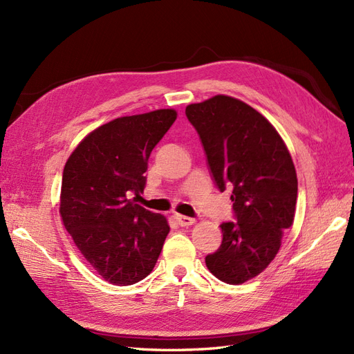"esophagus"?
I'll return each mask as SVG.
<instances>
[{"label":"esophagus","instance_id":"esophagus-1","mask_svg":"<svg viewBox=\"0 0 354 354\" xmlns=\"http://www.w3.org/2000/svg\"><path fill=\"white\" fill-rule=\"evenodd\" d=\"M174 220L180 224L181 227L192 226V224L195 223V218H190V217H186V216H181V214H176V216H174Z\"/></svg>","mask_w":354,"mask_h":354}]
</instances>
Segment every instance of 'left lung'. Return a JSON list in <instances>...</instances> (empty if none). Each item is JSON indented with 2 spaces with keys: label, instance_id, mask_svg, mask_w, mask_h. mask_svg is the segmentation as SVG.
I'll return each mask as SVG.
<instances>
[{
  "label": "left lung",
  "instance_id": "8db88e82",
  "mask_svg": "<svg viewBox=\"0 0 354 354\" xmlns=\"http://www.w3.org/2000/svg\"><path fill=\"white\" fill-rule=\"evenodd\" d=\"M186 116L217 189H232L236 220L220 224L221 245L205 263L221 282L239 285L272 263L292 226L298 190L292 158L274 127L238 99L214 95L189 104Z\"/></svg>",
  "mask_w": 354,
  "mask_h": 354
}]
</instances>
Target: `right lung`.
<instances>
[{
    "label": "right lung",
    "mask_w": 354,
    "mask_h": 354,
    "mask_svg": "<svg viewBox=\"0 0 354 354\" xmlns=\"http://www.w3.org/2000/svg\"><path fill=\"white\" fill-rule=\"evenodd\" d=\"M176 118L173 109L116 118L85 137L63 169V224L84 259L113 285L145 279L162 251L167 218L128 196L143 194L149 156Z\"/></svg>",
    "instance_id": "1"
}]
</instances>
